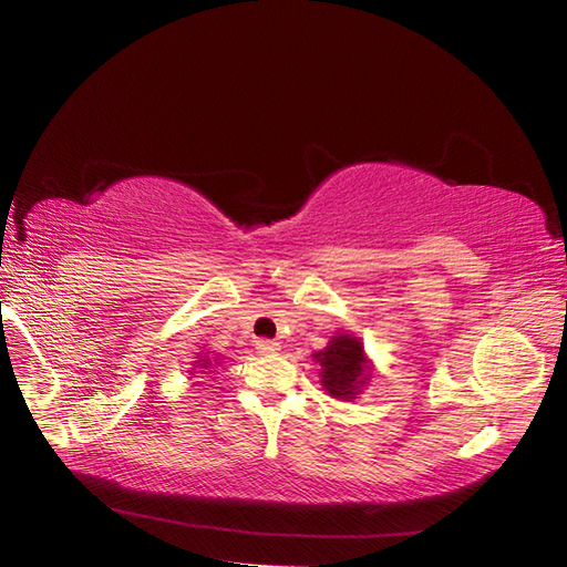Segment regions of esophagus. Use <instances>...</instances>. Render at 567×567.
I'll list each match as a JSON object with an SVG mask.
<instances>
[{
    "label": "esophagus",
    "mask_w": 567,
    "mask_h": 567,
    "mask_svg": "<svg viewBox=\"0 0 567 567\" xmlns=\"http://www.w3.org/2000/svg\"><path fill=\"white\" fill-rule=\"evenodd\" d=\"M257 351L261 355H276L280 351V343L278 341H270V339H259L257 341Z\"/></svg>",
    "instance_id": "obj_1"
}]
</instances>
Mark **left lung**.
I'll return each instance as SVG.
<instances>
[{"mask_svg": "<svg viewBox=\"0 0 567 567\" xmlns=\"http://www.w3.org/2000/svg\"><path fill=\"white\" fill-rule=\"evenodd\" d=\"M313 360L320 364V383L327 395L346 403L355 400L372 381L374 364L360 337L351 332H337L322 351L313 353Z\"/></svg>", "mask_w": 567, "mask_h": 567, "instance_id": "8db88e82", "label": "left lung"}]
</instances>
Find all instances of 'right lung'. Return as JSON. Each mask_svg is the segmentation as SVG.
<instances>
[{"label": "right lung", "instance_id": "add662e5", "mask_svg": "<svg viewBox=\"0 0 567 567\" xmlns=\"http://www.w3.org/2000/svg\"><path fill=\"white\" fill-rule=\"evenodd\" d=\"M216 362H218V358H209V353H197V360L193 362L190 374L205 372V370H214V364H216Z\"/></svg>", "mask_w": 567, "mask_h": 567}]
</instances>
